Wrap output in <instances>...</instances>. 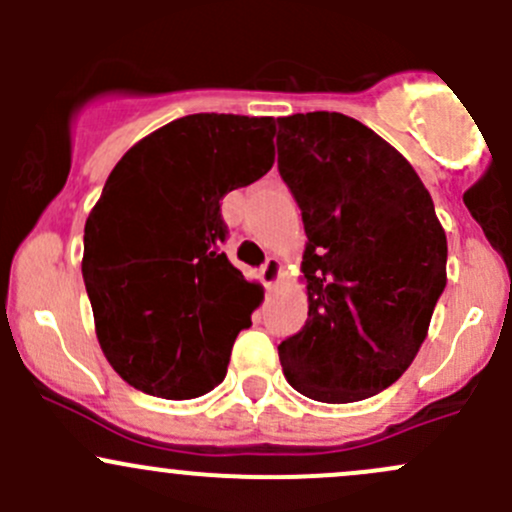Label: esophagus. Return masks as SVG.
<instances>
[{
  "label": "esophagus",
  "instance_id": "obj_1",
  "mask_svg": "<svg viewBox=\"0 0 512 512\" xmlns=\"http://www.w3.org/2000/svg\"><path fill=\"white\" fill-rule=\"evenodd\" d=\"M260 277L267 287H275L282 277V262L277 260V257H267L265 265L260 267Z\"/></svg>",
  "mask_w": 512,
  "mask_h": 512
}]
</instances>
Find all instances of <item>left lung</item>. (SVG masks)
I'll use <instances>...</instances> for the list:
<instances>
[{"label":"left lung","instance_id":"obj_1","mask_svg":"<svg viewBox=\"0 0 512 512\" xmlns=\"http://www.w3.org/2000/svg\"><path fill=\"white\" fill-rule=\"evenodd\" d=\"M277 168L302 210L309 312L280 344L292 389L369 399L411 366L446 287V232L411 163L344 113L277 118Z\"/></svg>","mask_w":512,"mask_h":512}]
</instances>
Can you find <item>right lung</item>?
<instances>
[{
    "label": "right lung",
    "mask_w": 512,
    "mask_h": 512,
    "mask_svg": "<svg viewBox=\"0 0 512 512\" xmlns=\"http://www.w3.org/2000/svg\"><path fill=\"white\" fill-rule=\"evenodd\" d=\"M275 121L193 113L116 163L84 227V285L108 364L133 389L195 399L227 374L262 287L220 245V200L275 163Z\"/></svg>",
    "instance_id": "1"
}]
</instances>
